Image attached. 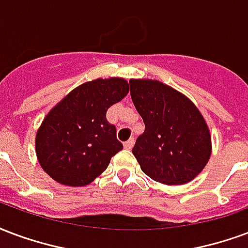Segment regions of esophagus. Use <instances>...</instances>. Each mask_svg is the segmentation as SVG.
Masks as SVG:
<instances>
[{
  "instance_id": "esophagus-1",
  "label": "esophagus",
  "mask_w": 248,
  "mask_h": 248,
  "mask_svg": "<svg viewBox=\"0 0 248 248\" xmlns=\"http://www.w3.org/2000/svg\"><path fill=\"white\" fill-rule=\"evenodd\" d=\"M133 146H134V138H130L129 140H126V142H124V148H126V150H131Z\"/></svg>"
}]
</instances>
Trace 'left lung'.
Here are the masks:
<instances>
[{
  "mask_svg": "<svg viewBox=\"0 0 248 248\" xmlns=\"http://www.w3.org/2000/svg\"><path fill=\"white\" fill-rule=\"evenodd\" d=\"M130 94L146 126L133 147L143 172L168 185L193 180L212 154L210 133L199 109L155 80H130Z\"/></svg>",
  "mask_w": 248,
  "mask_h": 248,
  "instance_id": "obj_1",
  "label": "left lung"
}]
</instances>
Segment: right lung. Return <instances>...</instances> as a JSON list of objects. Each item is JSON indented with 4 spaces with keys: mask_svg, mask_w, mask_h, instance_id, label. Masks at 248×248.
Wrapping results in <instances>:
<instances>
[{
    "mask_svg": "<svg viewBox=\"0 0 248 248\" xmlns=\"http://www.w3.org/2000/svg\"><path fill=\"white\" fill-rule=\"evenodd\" d=\"M127 93L124 78H97L73 89L47 114L36 134V156L55 181L82 186L108 168L124 144L106 111Z\"/></svg>",
    "mask_w": 248,
    "mask_h": 248,
    "instance_id": "obj_1",
    "label": "right lung"
}]
</instances>
